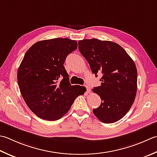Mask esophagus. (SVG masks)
Listing matches in <instances>:
<instances>
[{
  "instance_id": "esophagus-1",
  "label": "esophagus",
  "mask_w": 157,
  "mask_h": 157,
  "mask_svg": "<svg viewBox=\"0 0 157 157\" xmlns=\"http://www.w3.org/2000/svg\"><path fill=\"white\" fill-rule=\"evenodd\" d=\"M85 87L86 88V90H87V93H90V87L88 85H85Z\"/></svg>"
}]
</instances>
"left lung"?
<instances>
[{
    "label": "left lung",
    "instance_id": "8db88e82",
    "mask_svg": "<svg viewBox=\"0 0 157 157\" xmlns=\"http://www.w3.org/2000/svg\"><path fill=\"white\" fill-rule=\"evenodd\" d=\"M79 50L96 77L103 75L101 85L93 89L101 103L93 110L103 123H113L124 117L133 105L137 93L136 64L121 45L97 39L79 41Z\"/></svg>",
    "mask_w": 157,
    "mask_h": 157
}]
</instances>
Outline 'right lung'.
<instances>
[{
	"instance_id": "1",
	"label": "right lung",
	"mask_w": 157,
	"mask_h": 157,
	"mask_svg": "<svg viewBox=\"0 0 157 157\" xmlns=\"http://www.w3.org/2000/svg\"><path fill=\"white\" fill-rule=\"evenodd\" d=\"M78 43L67 38L44 40L33 45L17 71L20 93L29 109L39 118L54 121L68 112L85 87L72 86L64 67Z\"/></svg>"
}]
</instances>
